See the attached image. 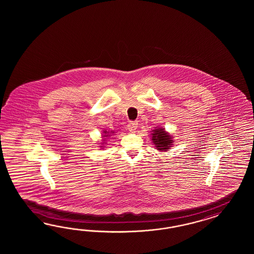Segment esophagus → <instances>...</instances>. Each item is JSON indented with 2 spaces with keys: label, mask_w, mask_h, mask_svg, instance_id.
<instances>
[{
  "label": "esophagus",
  "mask_w": 254,
  "mask_h": 254,
  "mask_svg": "<svg viewBox=\"0 0 254 254\" xmlns=\"http://www.w3.org/2000/svg\"><path fill=\"white\" fill-rule=\"evenodd\" d=\"M127 128H128V130L132 132V133H134L136 129L138 128V123L137 122H134V121H132V122H129V124L127 125Z\"/></svg>",
  "instance_id": "esophagus-1"
}]
</instances>
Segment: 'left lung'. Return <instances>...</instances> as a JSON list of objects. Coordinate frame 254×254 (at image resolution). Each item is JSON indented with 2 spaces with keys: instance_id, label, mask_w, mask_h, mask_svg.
<instances>
[{
  "instance_id": "8db88e82",
  "label": "left lung",
  "mask_w": 254,
  "mask_h": 254,
  "mask_svg": "<svg viewBox=\"0 0 254 254\" xmlns=\"http://www.w3.org/2000/svg\"><path fill=\"white\" fill-rule=\"evenodd\" d=\"M152 132L153 133L151 135L153 143L158 151L166 152L172 146L174 139H172V136L169 135V132H167L163 127H156Z\"/></svg>"
}]
</instances>
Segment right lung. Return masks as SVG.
Listing matches in <instances>:
<instances>
[{
    "label": "right lung",
    "instance_id": "obj_1",
    "mask_svg": "<svg viewBox=\"0 0 254 254\" xmlns=\"http://www.w3.org/2000/svg\"><path fill=\"white\" fill-rule=\"evenodd\" d=\"M103 133H104L103 137H108V136H110V135H109V132H107V131H103ZM102 144H103V143H102Z\"/></svg>",
    "mask_w": 254,
    "mask_h": 254
}]
</instances>
